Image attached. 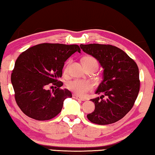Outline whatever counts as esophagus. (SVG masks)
<instances>
[{
  "label": "esophagus",
  "instance_id": "esophagus-1",
  "mask_svg": "<svg viewBox=\"0 0 155 155\" xmlns=\"http://www.w3.org/2000/svg\"><path fill=\"white\" fill-rule=\"evenodd\" d=\"M73 98H74V99H75L80 100V101H85L84 99L82 98V97H80V96L77 95V94H73Z\"/></svg>",
  "mask_w": 155,
  "mask_h": 155
}]
</instances>
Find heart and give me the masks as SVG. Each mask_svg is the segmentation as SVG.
I'll return each mask as SVG.
<instances>
[{
    "mask_svg": "<svg viewBox=\"0 0 155 155\" xmlns=\"http://www.w3.org/2000/svg\"><path fill=\"white\" fill-rule=\"evenodd\" d=\"M84 66H88V65H97L98 63L96 59L92 56H86L82 60ZM69 62H68L64 67V72H67L69 67ZM67 88L73 93L79 94V95H84V94L91 91L93 88V84L90 81L83 80H74L70 81L67 83Z\"/></svg>",
    "mask_w": 155,
    "mask_h": 155,
    "instance_id": "obj_1",
    "label": "heart"
}]
</instances>
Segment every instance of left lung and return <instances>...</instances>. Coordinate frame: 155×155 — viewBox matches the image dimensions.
<instances>
[{
    "instance_id": "left-lung-1",
    "label": "left lung",
    "mask_w": 155,
    "mask_h": 155,
    "mask_svg": "<svg viewBox=\"0 0 155 155\" xmlns=\"http://www.w3.org/2000/svg\"><path fill=\"white\" fill-rule=\"evenodd\" d=\"M80 48L104 69L103 80L95 92L102 95L91 99L95 108L87 118L101 125L114 123L131 110L137 97L140 85L137 65L123 50L112 45L81 44ZM104 96L106 100L102 99Z\"/></svg>"
}]
</instances>
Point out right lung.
<instances>
[{
  "instance_id": "1",
  "label": "right lung",
  "mask_w": 155,
  "mask_h": 155,
  "mask_svg": "<svg viewBox=\"0 0 155 155\" xmlns=\"http://www.w3.org/2000/svg\"><path fill=\"white\" fill-rule=\"evenodd\" d=\"M78 45L41 43L28 48L18 56L12 73V84L15 99L20 110L28 117L47 120L61 112L63 102L72 94L61 89L64 62L76 51ZM57 88L51 92L48 85Z\"/></svg>"
}]
</instances>
